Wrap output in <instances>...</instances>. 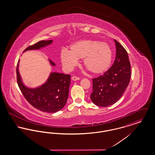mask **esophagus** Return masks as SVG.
Instances as JSON below:
<instances>
[{
  "instance_id": "obj_1",
  "label": "esophagus",
  "mask_w": 155,
  "mask_h": 155,
  "mask_svg": "<svg viewBox=\"0 0 155 155\" xmlns=\"http://www.w3.org/2000/svg\"><path fill=\"white\" fill-rule=\"evenodd\" d=\"M71 79L73 81H77V80H79L80 79V78L78 77H76V76H73Z\"/></svg>"
}]
</instances>
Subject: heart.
I'll return each mask as SVG.
<instances>
[{"instance_id": "heart-1", "label": "heart", "mask_w": 155, "mask_h": 155, "mask_svg": "<svg viewBox=\"0 0 155 155\" xmlns=\"http://www.w3.org/2000/svg\"><path fill=\"white\" fill-rule=\"evenodd\" d=\"M83 58L85 67L92 74L105 73L110 66L112 52L106 42L94 39H82L75 42L69 47V51L63 50L60 53L61 61L67 70L75 66L78 59Z\"/></svg>"}]
</instances>
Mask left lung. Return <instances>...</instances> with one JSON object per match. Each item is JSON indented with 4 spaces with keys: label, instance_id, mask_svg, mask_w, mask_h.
<instances>
[{
    "label": "left lung",
    "instance_id": "8db88e82",
    "mask_svg": "<svg viewBox=\"0 0 155 155\" xmlns=\"http://www.w3.org/2000/svg\"><path fill=\"white\" fill-rule=\"evenodd\" d=\"M116 56L112 66L104 74L92 79L91 99L97 106L107 107L122 96L131 78V64L124 48L116 39Z\"/></svg>",
    "mask_w": 155,
    "mask_h": 155
}]
</instances>
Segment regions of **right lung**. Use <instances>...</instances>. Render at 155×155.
Segmentation results:
<instances>
[{
  "mask_svg": "<svg viewBox=\"0 0 155 155\" xmlns=\"http://www.w3.org/2000/svg\"><path fill=\"white\" fill-rule=\"evenodd\" d=\"M53 40L41 41L27 48L24 52L37 50L51 44ZM51 64L55 63L49 60ZM17 81L25 99L35 108L48 113H54L61 110L65 106L68 96L70 75L59 73H51L47 81L37 88L31 89L22 83L18 71V62L16 69Z\"/></svg>",
  "mask_w": 155,
  "mask_h": 155,
  "instance_id": "right-lung-1",
  "label": "right lung"
}]
</instances>
